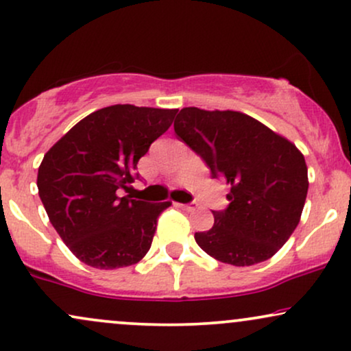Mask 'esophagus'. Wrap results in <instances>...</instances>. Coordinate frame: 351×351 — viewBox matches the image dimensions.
Instances as JSON below:
<instances>
[{
	"label": "esophagus",
	"instance_id": "1",
	"mask_svg": "<svg viewBox=\"0 0 351 351\" xmlns=\"http://www.w3.org/2000/svg\"><path fill=\"white\" fill-rule=\"evenodd\" d=\"M181 208H183L184 210H194L197 209V202H188V204H181Z\"/></svg>",
	"mask_w": 351,
	"mask_h": 351
}]
</instances>
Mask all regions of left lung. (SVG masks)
<instances>
[{"mask_svg": "<svg viewBox=\"0 0 351 351\" xmlns=\"http://www.w3.org/2000/svg\"><path fill=\"white\" fill-rule=\"evenodd\" d=\"M175 134L230 186L214 227L196 232L208 255L234 267L265 261L288 242L306 202L307 167L294 143L247 114L183 108Z\"/></svg>", "mask_w": 351, "mask_h": 351, "instance_id": "left-lung-1", "label": "left lung"}]
</instances>
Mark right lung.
Instances as JSON below:
<instances>
[{"mask_svg": "<svg viewBox=\"0 0 351 351\" xmlns=\"http://www.w3.org/2000/svg\"><path fill=\"white\" fill-rule=\"evenodd\" d=\"M178 109L114 104L91 112L44 155L37 188L45 213L71 253L98 269L130 267L150 250L157 219L171 202L121 197L137 163Z\"/></svg>", "mask_w": 351, "mask_h": 351, "instance_id": "add662e5", "label": "right lung"}]
</instances>
